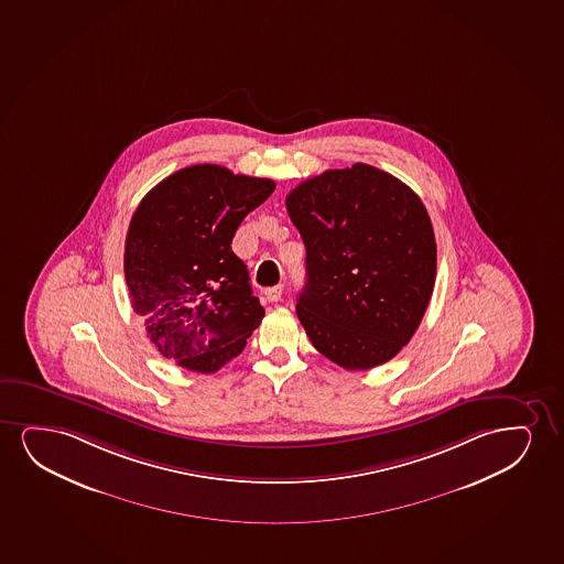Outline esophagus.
Segmentation results:
<instances>
[{
    "label": "esophagus",
    "instance_id": "34e87169",
    "mask_svg": "<svg viewBox=\"0 0 564 564\" xmlns=\"http://www.w3.org/2000/svg\"><path fill=\"white\" fill-rule=\"evenodd\" d=\"M281 294H283V285L270 286V289L263 291V296L270 302H278L281 299Z\"/></svg>",
    "mask_w": 564,
    "mask_h": 564
}]
</instances>
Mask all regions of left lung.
<instances>
[{
    "mask_svg": "<svg viewBox=\"0 0 564 564\" xmlns=\"http://www.w3.org/2000/svg\"><path fill=\"white\" fill-rule=\"evenodd\" d=\"M286 210L306 247L296 315L315 350L348 371L387 364L417 330L436 279L417 193L358 162L302 182Z\"/></svg>",
    "mask_w": 564,
    "mask_h": 564,
    "instance_id": "left-lung-1",
    "label": "left lung"
}]
</instances>
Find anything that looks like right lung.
I'll list each match as a JSON object with an SVG mask.
<instances>
[{
	"instance_id": "right-lung-1",
	"label": "right lung",
	"mask_w": 564,
	"mask_h": 564,
	"mask_svg": "<svg viewBox=\"0 0 564 564\" xmlns=\"http://www.w3.org/2000/svg\"><path fill=\"white\" fill-rule=\"evenodd\" d=\"M273 189L265 177L195 164L154 185L133 213L124 247L133 312L162 356L187 371H218L262 322L231 241Z\"/></svg>"
}]
</instances>
